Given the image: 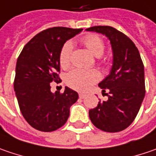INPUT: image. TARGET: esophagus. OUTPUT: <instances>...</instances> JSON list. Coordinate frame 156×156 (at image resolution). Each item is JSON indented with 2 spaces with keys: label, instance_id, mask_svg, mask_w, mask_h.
I'll list each match as a JSON object with an SVG mask.
<instances>
[{
  "label": "esophagus",
  "instance_id": "esophagus-1",
  "mask_svg": "<svg viewBox=\"0 0 156 156\" xmlns=\"http://www.w3.org/2000/svg\"><path fill=\"white\" fill-rule=\"evenodd\" d=\"M85 94H83V93H79V98H85Z\"/></svg>",
  "mask_w": 156,
  "mask_h": 156
}]
</instances>
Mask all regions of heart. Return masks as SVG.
<instances>
[{
    "label": "heart",
    "instance_id": "heart-1",
    "mask_svg": "<svg viewBox=\"0 0 156 156\" xmlns=\"http://www.w3.org/2000/svg\"><path fill=\"white\" fill-rule=\"evenodd\" d=\"M82 42L86 48L96 57H101L105 52V45L103 39L96 34H89L84 36L81 38ZM73 51V43L67 41L61 47L58 54V62L59 66L62 68L66 69L71 64V54ZM99 64H105L100 58L98 60ZM101 78V74L97 70H82V69H74L66 75V84L75 90L78 91H86L90 87L98 82Z\"/></svg>",
    "mask_w": 156,
    "mask_h": 156
}]
</instances>
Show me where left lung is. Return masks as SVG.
<instances>
[{"instance_id":"8db88e82","label":"left lung","mask_w":156,"mask_h":156,"mask_svg":"<svg viewBox=\"0 0 156 156\" xmlns=\"http://www.w3.org/2000/svg\"><path fill=\"white\" fill-rule=\"evenodd\" d=\"M105 35L112 44L113 65L110 74L98 86L109 93L89 112L90 119L98 129L117 133L127 128L136 118L145 97L144 65L139 50L126 35L111 26L86 29Z\"/></svg>"}]
</instances>
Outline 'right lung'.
<instances>
[{
    "mask_svg": "<svg viewBox=\"0 0 156 156\" xmlns=\"http://www.w3.org/2000/svg\"><path fill=\"white\" fill-rule=\"evenodd\" d=\"M82 29L53 27L32 37L16 61L14 90L25 120L41 132H52L65 125L78 93L66 87L51 91V82H61L58 54L61 47Z\"/></svg>",
    "mask_w": 156,
    "mask_h": 156,
    "instance_id": "1",
    "label": "right lung"
}]
</instances>
